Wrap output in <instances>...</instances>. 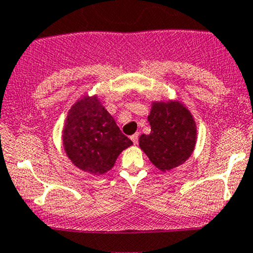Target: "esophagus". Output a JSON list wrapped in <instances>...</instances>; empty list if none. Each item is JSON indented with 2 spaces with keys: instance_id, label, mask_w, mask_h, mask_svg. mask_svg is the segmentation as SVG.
Instances as JSON below:
<instances>
[{
  "instance_id": "34e87169",
  "label": "esophagus",
  "mask_w": 253,
  "mask_h": 253,
  "mask_svg": "<svg viewBox=\"0 0 253 253\" xmlns=\"http://www.w3.org/2000/svg\"><path fill=\"white\" fill-rule=\"evenodd\" d=\"M130 140L133 141V144H134V145L138 144V140H139V134H138V133H135V134H133L132 136H130Z\"/></svg>"
}]
</instances>
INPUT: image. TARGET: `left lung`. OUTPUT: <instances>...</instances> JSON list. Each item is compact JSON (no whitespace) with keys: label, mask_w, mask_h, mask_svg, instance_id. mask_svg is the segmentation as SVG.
Listing matches in <instances>:
<instances>
[{"label":"left lung","mask_w":253,"mask_h":253,"mask_svg":"<svg viewBox=\"0 0 253 253\" xmlns=\"http://www.w3.org/2000/svg\"><path fill=\"white\" fill-rule=\"evenodd\" d=\"M147 120L151 133L141 134L139 146L151 163L162 171L184 163L196 144V124L188 108L179 101L153 102Z\"/></svg>","instance_id":"left-lung-1"}]
</instances>
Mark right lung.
<instances>
[{"label": "right lung", "instance_id": "right-lung-1", "mask_svg": "<svg viewBox=\"0 0 253 253\" xmlns=\"http://www.w3.org/2000/svg\"><path fill=\"white\" fill-rule=\"evenodd\" d=\"M63 145L78 169L102 175L114 167L132 140L123 134L97 96H83L69 110L63 128Z\"/></svg>", "mask_w": 253, "mask_h": 253}]
</instances>
